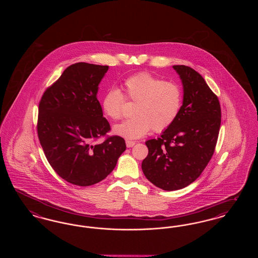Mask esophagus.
Instances as JSON below:
<instances>
[{
	"instance_id": "34e87169",
	"label": "esophagus",
	"mask_w": 258,
	"mask_h": 258,
	"mask_svg": "<svg viewBox=\"0 0 258 258\" xmlns=\"http://www.w3.org/2000/svg\"><path fill=\"white\" fill-rule=\"evenodd\" d=\"M125 144H126V147L132 148L135 146V141H131V140H126V141H125Z\"/></svg>"
}]
</instances>
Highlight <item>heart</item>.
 <instances>
[{
	"label": "heart",
	"instance_id": "obj_1",
	"mask_svg": "<svg viewBox=\"0 0 258 258\" xmlns=\"http://www.w3.org/2000/svg\"><path fill=\"white\" fill-rule=\"evenodd\" d=\"M123 90L125 98L135 102V116L116 125L114 132L127 139L140 138L152 128L156 133L165 131L176 120L182 106L180 87L146 72L126 78ZM124 96L120 90L111 89L102 98L103 112L114 121L123 117Z\"/></svg>",
	"mask_w": 258,
	"mask_h": 258
}]
</instances>
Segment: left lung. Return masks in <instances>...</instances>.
<instances>
[{
	"label": "left lung",
	"mask_w": 258,
	"mask_h": 258,
	"mask_svg": "<svg viewBox=\"0 0 258 258\" xmlns=\"http://www.w3.org/2000/svg\"><path fill=\"white\" fill-rule=\"evenodd\" d=\"M184 86V100L171 125L146 141L142 161L148 180L163 190H177L195 182L207 166L217 145L221 104L204 78L187 66H173Z\"/></svg>",
	"instance_id": "1"
}]
</instances>
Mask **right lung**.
I'll use <instances>...</instances> for the list:
<instances>
[{
  "label": "right lung",
  "mask_w": 258,
  "mask_h": 258,
  "mask_svg": "<svg viewBox=\"0 0 258 258\" xmlns=\"http://www.w3.org/2000/svg\"><path fill=\"white\" fill-rule=\"evenodd\" d=\"M108 66L76 62L43 93L37 136L51 167L71 184L88 186L109 175L125 150L124 139L107 135L110 124L97 98ZM104 138L102 143H97Z\"/></svg>",
  "instance_id": "right-lung-1"
}]
</instances>
